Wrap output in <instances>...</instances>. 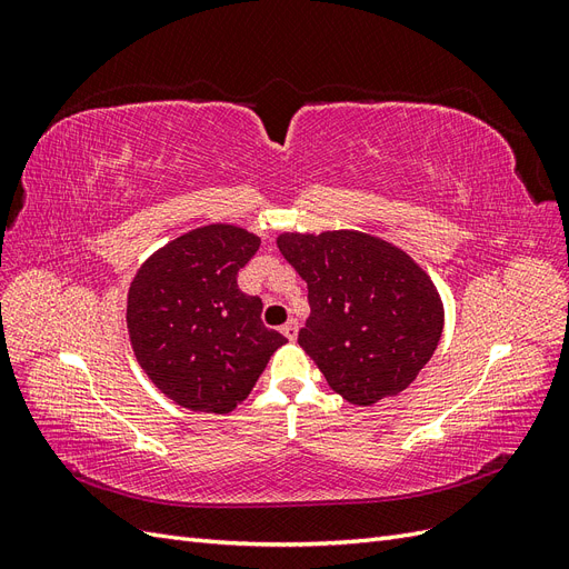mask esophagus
<instances>
[{
  "instance_id": "34e87169",
  "label": "esophagus",
  "mask_w": 569,
  "mask_h": 569,
  "mask_svg": "<svg viewBox=\"0 0 569 569\" xmlns=\"http://www.w3.org/2000/svg\"><path fill=\"white\" fill-rule=\"evenodd\" d=\"M282 335H284L289 341H295L297 335H299V322H297L295 318L287 320V322L282 325Z\"/></svg>"
}]
</instances>
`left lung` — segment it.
Listing matches in <instances>:
<instances>
[{
  "mask_svg": "<svg viewBox=\"0 0 569 569\" xmlns=\"http://www.w3.org/2000/svg\"><path fill=\"white\" fill-rule=\"evenodd\" d=\"M278 249L308 284L299 347L353 406L401 393L432 358L443 301L401 247L360 230L280 232Z\"/></svg>",
  "mask_w": 569,
  "mask_h": 569,
  "instance_id": "8db88e82",
  "label": "left lung"
}]
</instances>
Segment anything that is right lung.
Instances as JSON below:
<instances>
[{"label":"right lung","mask_w":569,"mask_h":569,"mask_svg":"<svg viewBox=\"0 0 569 569\" xmlns=\"http://www.w3.org/2000/svg\"><path fill=\"white\" fill-rule=\"evenodd\" d=\"M258 247V234L211 222L153 251L130 282L126 322L137 363L187 410H234L287 343L261 322V299L237 287Z\"/></svg>","instance_id":"add662e5"}]
</instances>
